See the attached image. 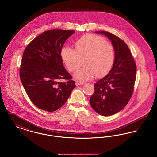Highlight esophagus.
I'll return each mask as SVG.
<instances>
[{
	"instance_id": "1",
	"label": "esophagus",
	"mask_w": 157,
	"mask_h": 157,
	"mask_svg": "<svg viewBox=\"0 0 157 157\" xmlns=\"http://www.w3.org/2000/svg\"><path fill=\"white\" fill-rule=\"evenodd\" d=\"M83 84H84V82L81 81H76V85H82Z\"/></svg>"
}]
</instances>
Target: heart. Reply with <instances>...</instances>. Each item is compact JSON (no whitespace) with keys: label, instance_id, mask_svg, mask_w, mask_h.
Wrapping results in <instances>:
<instances>
[{"label":"heart","instance_id":"1","mask_svg":"<svg viewBox=\"0 0 157 157\" xmlns=\"http://www.w3.org/2000/svg\"><path fill=\"white\" fill-rule=\"evenodd\" d=\"M60 55L69 72H74L85 65L75 74V77L86 81L95 75L101 78L111 70L115 60L114 46L104 37L96 35H85L75 43V49L69 46L62 48Z\"/></svg>","mask_w":157,"mask_h":157}]
</instances>
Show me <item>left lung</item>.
Here are the masks:
<instances>
[{
  "mask_svg": "<svg viewBox=\"0 0 157 157\" xmlns=\"http://www.w3.org/2000/svg\"><path fill=\"white\" fill-rule=\"evenodd\" d=\"M112 42L115 60L111 71L94 84L90 99L95 112L109 116L121 111L128 103L134 89L136 65L128 45L120 37L107 31H97Z\"/></svg>",
  "mask_w": 157,
  "mask_h": 157,
  "instance_id": "8db88e82",
  "label": "left lung"
}]
</instances>
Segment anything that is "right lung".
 Segmentation results:
<instances>
[{
	"mask_svg": "<svg viewBox=\"0 0 157 157\" xmlns=\"http://www.w3.org/2000/svg\"><path fill=\"white\" fill-rule=\"evenodd\" d=\"M75 30H46L26 47L19 75L31 102L38 108L55 111L64 104L75 87L72 76L65 69L60 52ZM65 79V82H59Z\"/></svg>",
	"mask_w": 157,
	"mask_h": 157,
	"instance_id": "right-lung-1",
	"label": "right lung"
}]
</instances>
